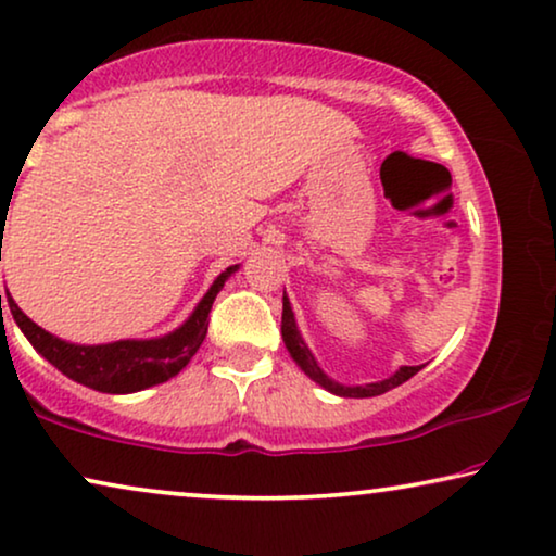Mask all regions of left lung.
<instances>
[{
    "label": "left lung",
    "mask_w": 556,
    "mask_h": 556,
    "mask_svg": "<svg viewBox=\"0 0 556 556\" xmlns=\"http://www.w3.org/2000/svg\"><path fill=\"white\" fill-rule=\"evenodd\" d=\"M280 333H283V344L288 349V354L293 356V362L299 364V367L306 371V375L314 379L316 384H321L326 392L331 394H339V397H377V394H384L394 390V387H400L402 382H407L409 377L417 375L422 367H400L394 375H390L382 382H369V384H339L337 379H331L326 371L318 367L316 356L311 354V349L306 341H303L299 326H295V316H293V308H291V301H288V295L283 293V321H280Z\"/></svg>",
    "instance_id": "left-lung-1"
}]
</instances>
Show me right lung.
<instances>
[{
  "label": "right lung",
  "instance_id": "obj_1",
  "mask_svg": "<svg viewBox=\"0 0 556 556\" xmlns=\"http://www.w3.org/2000/svg\"><path fill=\"white\" fill-rule=\"evenodd\" d=\"M238 268L240 265H230V268L219 273L187 321L179 329L156 339H121L111 341V344L90 346L71 344V341L52 337L50 331H45L33 318L22 314L10 291H7V303H10L14 324L20 326L29 344L37 349V354H42L52 367L71 377L73 382L90 387V390L128 394L162 384L187 367L204 341V333H207L212 303L223 291L225 280Z\"/></svg>",
  "mask_w": 556,
  "mask_h": 556
}]
</instances>
